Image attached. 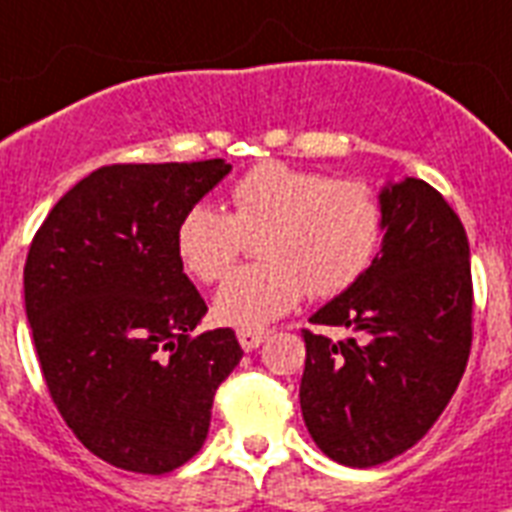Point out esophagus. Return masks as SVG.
<instances>
[{"label": "esophagus", "instance_id": "obj_1", "mask_svg": "<svg viewBox=\"0 0 512 512\" xmlns=\"http://www.w3.org/2000/svg\"><path fill=\"white\" fill-rule=\"evenodd\" d=\"M266 337H269V329H251V327L238 329V342L243 350H256Z\"/></svg>", "mask_w": 512, "mask_h": 512}]
</instances>
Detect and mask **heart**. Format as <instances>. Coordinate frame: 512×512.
<instances>
[{"label":"heart","instance_id":"heart-1","mask_svg":"<svg viewBox=\"0 0 512 512\" xmlns=\"http://www.w3.org/2000/svg\"><path fill=\"white\" fill-rule=\"evenodd\" d=\"M232 214L211 204L190 206L177 225V256L196 280H222L246 238L261 235L264 261L232 274L214 298L219 322L264 327L301 303L348 290L377 259L384 209L361 180L264 162L230 193Z\"/></svg>","mask_w":512,"mask_h":512}]
</instances>
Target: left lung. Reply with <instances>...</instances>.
I'll use <instances>...</instances> for the list:
<instances>
[{
    "mask_svg": "<svg viewBox=\"0 0 512 512\" xmlns=\"http://www.w3.org/2000/svg\"><path fill=\"white\" fill-rule=\"evenodd\" d=\"M379 201L377 259L311 316L353 335L332 342L303 329V421L316 447L350 468L416 445L458 390L471 350V253L458 214L418 177L390 180Z\"/></svg>",
    "mask_w": 512,
    "mask_h": 512,
    "instance_id": "left-lung-1",
    "label": "left lung"
}]
</instances>
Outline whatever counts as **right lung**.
<instances>
[{
  "label": "right lung",
  "instance_id": "add662e5",
  "mask_svg": "<svg viewBox=\"0 0 512 512\" xmlns=\"http://www.w3.org/2000/svg\"><path fill=\"white\" fill-rule=\"evenodd\" d=\"M232 164H112L49 211L25 261V314L57 411L112 466L167 474L206 442L214 392L243 358L206 303L177 225Z\"/></svg>",
  "mask_w": 512,
  "mask_h": 512
}]
</instances>
